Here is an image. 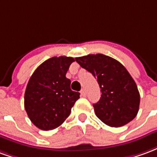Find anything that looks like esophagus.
Returning a JSON list of instances; mask_svg holds the SVG:
<instances>
[{
    "label": "esophagus",
    "mask_w": 157,
    "mask_h": 157,
    "mask_svg": "<svg viewBox=\"0 0 157 157\" xmlns=\"http://www.w3.org/2000/svg\"><path fill=\"white\" fill-rule=\"evenodd\" d=\"M81 95H82V97H85L86 96V91L84 88L81 90Z\"/></svg>",
    "instance_id": "obj_1"
}]
</instances>
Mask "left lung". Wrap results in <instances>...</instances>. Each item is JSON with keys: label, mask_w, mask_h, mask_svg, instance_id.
<instances>
[{"label": "left lung", "mask_w": 157, "mask_h": 157, "mask_svg": "<svg viewBox=\"0 0 157 157\" xmlns=\"http://www.w3.org/2000/svg\"><path fill=\"white\" fill-rule=\"evenodd\" d=\"M75 61L98 79L102 95L93 104L97 117L110 127L132 121L138 113L140 92L124 66L102 54L77 57Z\"/></svg>", "instance_id": "1"}]
</instances>
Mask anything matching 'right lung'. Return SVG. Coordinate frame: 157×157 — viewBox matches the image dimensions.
Wrapping results in <instances>:
<instances>
[{"label": "right lung", "instance_id": "right-lung-1", "mask_svg": "<svg viewBox=\"0 0 157 157\" xmlns=\"http://www.w3.org/2000/svg\"><path fill=\"white\" fill-rule=\"evenodd\" d=\"M72 57H52L42 63L31 75L24 95L29 118L43 130L57 128L70 115L80 93L71 89L66 72Z\"/></svg>", "mask_w": 157, "mask_h": 157}]
</instances>
